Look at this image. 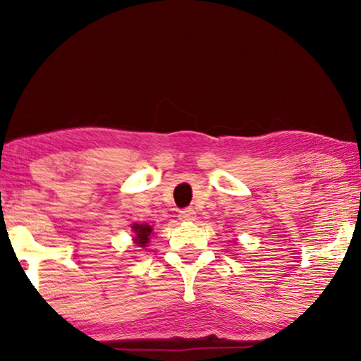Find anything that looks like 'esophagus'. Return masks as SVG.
I'll use <instances>...</instances> for the list:
<instances>
[{
  "instance_id": "esophagus-1",
  "label": "esophagus",
  "mask_w": 361,
  "mask_h": 361,
  "mask_svg": "<svg viewBox=\"0 0 361 361\" xmlns=\"http://www.w3.org/2000/svg\"><path fill=\"white\" fill-rule=\"evenodd\" d=\"M179 219L182 221H192L195 220V210L194 209H182L179 212Z\"/></svg>"
}]
</instances>
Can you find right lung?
<instances>
[{
	"instance_id": "add662e5",
	"label": "right lung",
	"mask_w": 361,
	"mask_h": 361,
	"mask_svg": "<svg viewBox=\"0 0 361 361\" xmlns=\"http://www.w3.org/2000/svg\"><path fill=\"white\" fill-rule=\"evenodd\" d=\"M133 230H135V233H136L135 243L140 246V248H145L147 241H149V235H151L152 228H151L149 225H137V224H135V225H133Z\"/></svg>"
}]
</instances>
